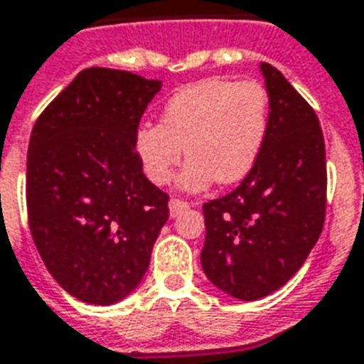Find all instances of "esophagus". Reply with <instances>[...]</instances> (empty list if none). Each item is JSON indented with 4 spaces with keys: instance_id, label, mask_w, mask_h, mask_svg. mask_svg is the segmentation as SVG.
I'll list each match as a JSON object with an SVG mask.
<instances>
[{
    "instance_id": "esophagus-1",
    "label": "esophagus",
    "mask_w": 364,
    "mask_h": 364,
    "mask_svg": "<svg viewBox=\"0 0 364 364\" xmlns=\"http://www.w3.org/2000/svg\"><path fill=\"white\" fill-rule=\"evenodd\" d=\"M188 208H190V203L182 202V200H174V198H172L168 202V210L172 218H176L178 213H182V211L188 210Z\"/></svg>"
}]
</instances>
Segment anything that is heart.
I'll return each mask as SVG.
<instances>
[{
	"label": "heart",
	"mask_w": 364,
	"mask_h": 364,
	"mask_svg": "<svg viewBox=\"0 0 364 364\" xmlns=\"http://www.w3.org/2000/svg\"><path fill=\"white\" fill-rule=\"evenodd\" d=\"M269 94L259 82L208 78L178 90L162 107L161 123H141L135 154L146 178L168 184L182 153L184 190H203L213 180H243L259 159L269 133ZM185 149H181V145Z\"/></svg>",
	"instance_id": "obj_1"
}]
</instances>
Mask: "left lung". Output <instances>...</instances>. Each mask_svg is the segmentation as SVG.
I'll return each instance as SVG.
<instances>
[{
    "mask_svg": "<svg viewBox=\"0 0 364 364\" xmlns=\"http://www.w3.org/2000/svg\"><path fill=\"white\" fill-rule=\"evenodd\" d=\"M269 133L231 194L203 203L202 269L237 300L269 296L300 270L326 221V143L316 112L282 72L260 63Z\"/></svg>",
    "mask_w": 364,
    "mask_h": 364,
    "instance_id": "8db88e82",
    "label": "left lung"
}]
</instances>
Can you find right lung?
Segmentation results:
<instances>
[{"instance_id": "add662e5", "label": "right lung", "mask_w": 364, "mask_h": 364, "mask_svg": "<svg viewBox=\"0 0 364 364\" xmlns=\"http://www.w3.org/2000/svg\"><path fill=\"white\" fill-rule=\"evenodd\" d=\"M161 80L86 68L48 104L27 153L29 228L46 270L76 300L112 306L141 284L168 196L135 154Z\"/></svg>"}]
</instances>
